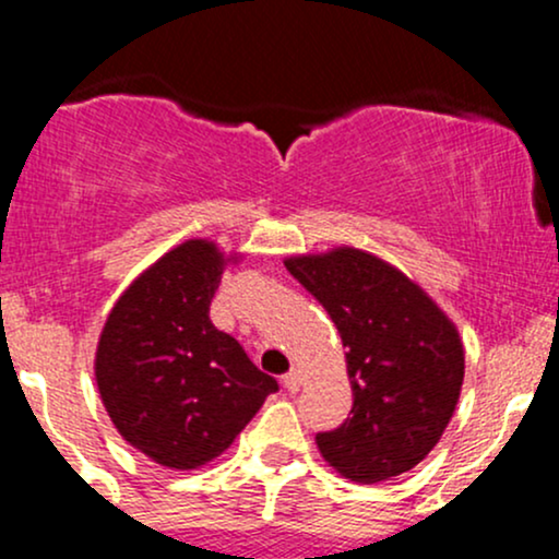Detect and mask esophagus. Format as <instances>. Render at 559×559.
Listing matches in <instances>:
<instances>
[{
  "label": "esophagus",
  "instance_id": "34e87169",
  "mask_svg": "<svg viewBox=\"0 0 559 559\" xmlns=\"http://www.w3.org/2000/svg\"><path fill=\"white\" fill-rule=\"evenodd\" d=\"M284 386L288 391H297L301 386V370L299 368H292L288 373L284 376Z\"/></svg>",
  "mask_w": 559,
  "mask_h": 559
}]
</instances>
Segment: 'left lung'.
I'll use <instances>...</instances> for the list:
<instances>
[{
  "instance_id": "left-lung-1",
  "label": "left lung",
  "mask_w": 559,
  "mask_h": 559,
  "mask_svg": "<svg viewBox=\"0 0 559 559\" xmlns=\"http://www.w3.org/2000/svg\"><path fill=\"white\" fill-rule=\"evenodd\" d=\"M336 323L352 413L316 436L346 478L378 484L413 471L439 444L465 376L457 329L407 275L360 249L286 260Z\"/></svg>"
}]
</instances>
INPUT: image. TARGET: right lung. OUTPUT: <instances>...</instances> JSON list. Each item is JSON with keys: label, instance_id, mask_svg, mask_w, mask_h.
Returning <instances> with one entry per match:
<instances>
[{"label": "right lung", "instance_id": "right-lung-1", "mask_svg": "<svg viewBox=\"0 0 559 559\" xmlns=\"http://www.w3.org/2000/svg\"><path fill=\"white\" fill-rule=\"evenodd\" d=\"M221 275L215 243H181L128 286L96 346V386L115 428L176 471L226 452L278 391L210 320Z\"/></svg>", "mask_w": 559, "mask_h": 559}]
</instances>
